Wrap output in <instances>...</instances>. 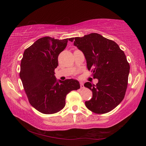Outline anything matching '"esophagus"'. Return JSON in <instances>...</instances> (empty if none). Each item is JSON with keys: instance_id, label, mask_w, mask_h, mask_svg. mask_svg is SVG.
Listing matches in <instances>:
<instances>
[{"instance_id": "1", "label": "esophagus", "mask_w": 146, "mask_h": 146, "mask_svg": "<svg viewBox=\"0 0 146 146\" xmlns=\"http://www.w3.org/2000/svg\"><path fill=\"white\" fill-rule=\"evenodd\" d=\"M80 88H84V85H83V83H80Z\"/></svg>"}]
</instances>
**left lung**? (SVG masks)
I'll return each instance as SVG.
<instances>
[{
	"mask_svg": "<svg viewBox=\"0 0 146 146\" xmlns=\"http://www.w3.org/2000/svg\"><path fill=\"white\" fill-rule=\"evenodd\" d=\"M70 41L83 52L88 70L98 80L96 85L84 84L93 94L92 99L85 102L86 107L95 113L109 112L123 100L127 88L130 65L124 52L115 42L97 33Z\"/></svg>",
	"mask_w": 146,
	"mask_h": 146,
	"instance_id": "1",
	"label": "left lung"
}]
</instances>
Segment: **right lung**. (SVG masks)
I'll return each instance as SVG.
<instances>
[{
    "label": "right lung",
    "instance_id": "right-lung-1",
    "mask_svg": "<svg viewBox=\"0 0 146 146\" xmlns=\"http://www.w3.org/2000/svg\"><path fill=\"white\" fill-rule=\"evenodd\" d=\"M70 39L59 40L44 37L24 52L20 78L30 104L42 113L58 112L64 107L68 93L80 88L76 80L58 82L54 76L58 56Z\"/></svg>",
    "mask_w": 146,
    "mask_h": 146
}]
</instances>
